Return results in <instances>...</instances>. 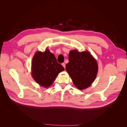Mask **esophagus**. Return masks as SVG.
I'll list each match as a JSON object with an SVG mask.
<instances>
[{
	"mask_svg": "<svg viewBox=\"0 0 127 127\" xmlns=\"http://www.w3.org/2000/svg\"><path fill=\"white\" fill-rule=\"evenodd\" d=\"M62 65H63V66L65 68V67H66V64H65V63H63Z\"/></svg>",
	"mask_w": 127,
	"mask_h": 127,
	"instance_id": "1",
	"label": "esophagus"
}]
</instances>
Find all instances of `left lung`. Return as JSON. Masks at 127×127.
I'll list each match as a JSON object with an SVG mask.
<instances>
[{"label":"left lung","mask_w":127,"mask_h":127,"mask_svg":"<svg viewBox=\"0 0 127 127\" xmlns=\"http://www.w3.org/2000/svg\"><path fill=\"white\" fill-rule=\"evenodd\" d=\"M68 57L66 69L75 86L79 90L89 87L97 74L96 61L88 51L71 50Z\"/></svg>","instance_id":"left-lung-1"}]
</instances>
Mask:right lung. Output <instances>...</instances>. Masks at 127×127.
I'll use <instances>...</instances> for the list:
<instances>
[{
    "label": "right lung",
    "mask_w": 127,
    "mask_h": 127,
    "mask_svg": "<svg viewBox=\"0 0 127 127\" xmlns=\"http://www.w3.org/2000/svg\"><path fill=\"white\" fill-rule=\"evenodd\" d=\"M64 70L62 65L57 63L55 55L48 49L44 52H36L33 58L32 77L36 83L43 87H49L59 73Z\"/></svg>",
    "instance_id": "right-lung-1"
}]
</instances>
